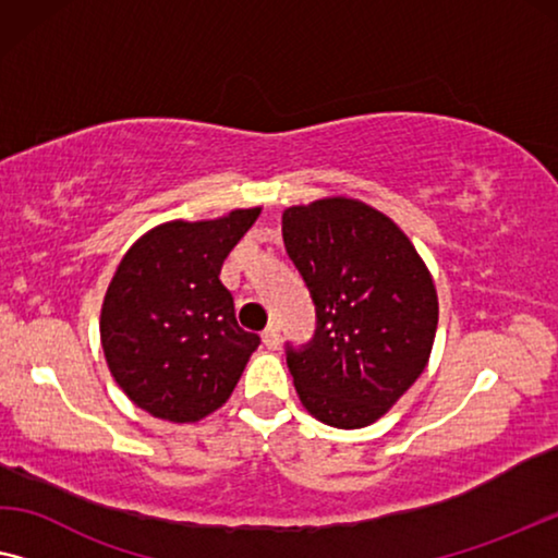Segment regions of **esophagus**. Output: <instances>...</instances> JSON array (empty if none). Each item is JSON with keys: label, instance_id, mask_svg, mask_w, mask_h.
<instances>
[{"label": "esophagus", "instance_id": "obj_1", "mask_svg": "<svg viewBox=\"0 0 558 558\" xmlns=\"http://www.w3.org/2000/svg\"><path fill=\"white\" fill-rule=\"evenodd\" d=\"M263 343H265V349H270V351H276L278 347H280V331H278V326H268L263 331Z\"/></svg>", "mask_w": 558, "mask_h": 558}]
</instances>
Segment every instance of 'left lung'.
Here are the masks:
<instances>
[{
	"label": "left lung",
	"mask_w": 558,
	"mask_h": 558,
	"mask_svg": "<svg viewBox=\"0 0 558 558\" xmlns=\"http://www.w3.org/2000/svg\"><path fill=\"white\" fill-rule=\"evenodd\" d=\"M282 242L318 316L308 347L288 349L301 404L324 425H372L433 354L435 280L402 227L361 199L288 207Z\"/></svg>",
	"instance_id": "8db88e82"
}]
</instances>
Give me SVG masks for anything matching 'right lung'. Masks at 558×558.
Listing matches in <instances>:
<instances>
[{"label": "right lung", "instance_id": "right-lung-1", "mask_svg": "<svg viewBox=\"0 0 558 558\" xmlns=\"http://www.w3.org/2000/svg\"><path fill=\"white\" fill-rule=\"evenodd\" d=\"M263 207L217 219H171L125 250L100 308V343L113 379L154 417L190 425L238 387L260 336L234 318L219 280L225 257Z\"/></svg>", "mask_w": 558, "mask_h": 558}]
</instances>
